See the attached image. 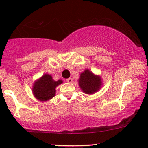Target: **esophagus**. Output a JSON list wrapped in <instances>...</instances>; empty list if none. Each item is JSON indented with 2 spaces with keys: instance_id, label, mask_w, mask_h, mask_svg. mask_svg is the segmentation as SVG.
I'll return each instance as SVG.
<instances>
[{
  "instance_id": "1",
  "label": "esophagus",
  "mask_w": 148,
  "mask_h": 148,
  "mask_svg": "<svg viewBox=\"0 0 148 148\" xmlns=\"http://www.w3.org/2000/svg\"><path fill=\"white\" fill-rule=\"evenodd\" d=\"M66 82H68V83H71V82H72V79H71V78L67 79Z\"/></svg>"
}]
</instances>
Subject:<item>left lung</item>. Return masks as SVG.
<instances>
[{"label": "left lung", "mask_w": 148, "mask_h": 148, "mask_svg": "<svg viewBox=\"0 0 148 148\" xmlns=\"http://www.w3.org/2000/svg\"><path fill=\"white\" fill-rule=\"evenodd\" d=\"M78 82L82 91L87 95L96 93L102 86V79L100 76L96 75L88 69L80 74Z\"/></svg>", "instance_id": "obj_1"}]
</instances>
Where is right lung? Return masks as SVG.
<instances>
[{"mask_svg":"<svg viewBox=\"0 0 148 148\" xmlns=\"http://www.w3.org/2000/svg\"><path fill=\"white\" fill-rule=\"evenodd\" d=\"M62 83V80L55 81L51 75L45 74L34 82L32 86L33 95L38 100L46 102L55 96L56 88Z\"/></svg>","mask_w":148,"mask_h":148,"instance_id":"add662e5","label":"right lung"}]
</instances>
